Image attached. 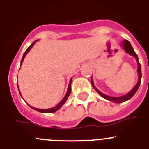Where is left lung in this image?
<instances>
[{"label":"left lung","instance_id":"1","mask_svg":"<svg viewBox=\"0 0 149 149\" xmlns=\"http://www.w3.org/2000/svg\"><path fill=\"white\" fill-rule=\"evenodd\" d=\"M121 45H122V48H124V50H125V51L127 54H129L131 55V56H134V57L136 58V61H137V63H138L137 72H138V74H139V80H138V82H137V84H136V86H134V87L131 89V92H129L127 94L125 95L121 96V97H111V96L107 95L104 94V93H102L101 92H100V91L94 86V84H93V78H92V80H91V83H92V86H93V87L95 89L96 92H97V93H98V94L101 96V97H103L104 98H105V99H107V100H108V101H112V102H114V103H118V104L122 103V102H124V101H127V100L131 99V98H132L133 96L134 95V94L136 93L137 89H139V85H140V83H141V77H142L141 65H140V63H139V58H138L137 54L135 53V51H134V49H133L132 46H131L130 42H129V41H127V39H125V40H123V42H122V44Z\"/></svg>","mask_w":149,"mask_h":149}]
</instances>
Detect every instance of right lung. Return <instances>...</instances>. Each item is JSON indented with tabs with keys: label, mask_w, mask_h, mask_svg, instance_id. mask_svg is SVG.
Returning <instances> with one entry per match:
<instances>
[{
	"label": "right lung",
	"mask_w": 149,
	"mask_h": 149,
	"mask_svg": "<svg viewBox=\"0 0 149 149\" xmlns=\"http://www.w3.org/2000/svg\"><path fill=\"white\" fill-rule=\"evenodd\" d=\"M38 40H36L35 42H33L32 44H31L30 46H29V48H27V50H26L25 52L24 53L23 57H22V62H21V65H22V63H23V60H24V57H25L26 54H27L28 53V51H30V48H32L33 46L34 43L36 42ZM72 78H71L70 81H69V84H68V90H67V93H66V94H65V97L63 98V99L62 100V101H60V103H59L58 104L56 105V106H55V107H52V108H49V109H39V108H35V107H33L30 106V105H29V106H30V107H31V108H32V109H33V110H36V111H39V112H40V113H54V112L57 111V110H58L59 109H60V107H61L63 106V105L65 103V101H66V100L68 99V96H69V95H70V93H71V84H72ZM18 91H19V93H20V95H21V93H20V90H19V89H18ZM21 96H22V95H21Z\"/></svg>",
	"instance_id": "obj_1"
}]
</instances>
